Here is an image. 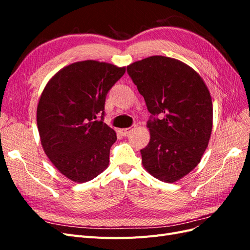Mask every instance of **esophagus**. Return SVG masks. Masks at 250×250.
<instances>
[{"mask_svg":"<svg viewBox=\"0 0 250 250\" xmlns=\"http://www.w3.org/2000/svg\"><path fill=\"white\" fill-rule=\"evenodd\" d=\"M135 127H137V125L133 124L131 127H128V128H123V129H120V133L122 134V135H124V137H126V135L129 134V133H130V132H131V131L134 129Z\"/></svg>","mask_w":250,"mask_h":250,"instance_id":"34e87169","label":"esophagus"}]
</instances>
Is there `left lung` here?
I'll return each mask as SVG.
<instances>
[{
    "label": "left lung",
    "instance_id": "left-lung-1",
    "mask_svg": "<svg viewBox=\"0 0 250 250\" xmlns=\"http://www.w3.org/2000/svg\"><path fill=\"white\" fill-rule=\"evenodd\" d=\"M151 113L150 142L141 150L151 175L174 183L201 160L213 126V104L202 78L174 58L151 56L127 66Z\"/></svg>",
    "mask_w": 250,
    "mask_h": 250
}]
</instances>
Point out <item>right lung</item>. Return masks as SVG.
Here are the masks:
<instances>
[{"label": "right lung", "instance_id": "1", "mask_svg": "<svg viewBox=\"0 0 250 250\" xmlns=\"http://www.w3.org/2000/svg\"><path fill=\"white\" fill-rule=\"evenodd\" d=\"M125 74L95 60L63 67L48 82L37 106L42 148L57 170L76 183H85L107 168L115 130L104 123L109 89Z\"/></svg>", "mask_w": 250, "mask_h": 250}]
</instances>
